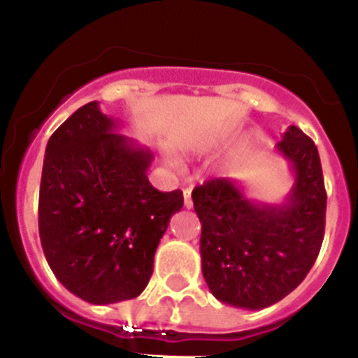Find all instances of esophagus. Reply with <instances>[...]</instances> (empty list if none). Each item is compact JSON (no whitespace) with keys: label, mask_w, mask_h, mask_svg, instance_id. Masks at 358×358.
<instances>
[{"label":"esophagus","mask_w":358,"mask_h":358,"mask_svg":"<svg viewBox=\"0 0 358 358\" xmlns=\"http://www.w3.org/2000/svg\"><path fill=\"white\" fill-rule=\"evenodd\" d=\"M183 204H185L187 209H190V208H192V206H194L192 197H190V190H189V189L183 190Z\"/></svg>","instance_id":"1"}]
</instances>
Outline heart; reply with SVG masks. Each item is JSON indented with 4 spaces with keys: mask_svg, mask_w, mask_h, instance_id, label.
Listing matches in <instances>:
<instances>
[{
    "mask_svg": "<svg viewBox=\"0 0 358 358\" xmlns=\"http://www.w3.org/2000/svg\"><path fill=\"white\" fill-rule=\"evenodd\" d=\"M211 143H202V145H185L183 147V154L185 156H192V154H196L197 149H204V147H209ZM171 166H176V162H171Z\"/></svg>",
    "mask_w": 358,
    "mask_h": 358,
    "instance_id": "heart-1",
    "label": "heart"
}]
</instances>
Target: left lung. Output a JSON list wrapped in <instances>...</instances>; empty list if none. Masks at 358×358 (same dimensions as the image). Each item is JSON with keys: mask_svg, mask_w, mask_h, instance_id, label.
I'll return each instance as SVG.
<instances>
[{"mask_svg": "<svg viewBox=\"0 0 358 358\" xmlns=\"http://www.w3.org/2000/svg\"><path fill=\"white\" fill-rule=\"evenodd\" d=\"M292 173L280 204L256 201L244 183L209 180L192 192L201 230L202 275L218 301L262 310L294 291L319 256L326 189L317 147L296 126L275 145Z\"/></svg>", "mask_w": 358, "mask_h": 358, "instance_id": "8db88e82", "label": "left lung"}]
</instances>
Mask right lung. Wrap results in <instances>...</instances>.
I'll list each match as a JSON object with an SVG mask.
<instances>
[{
  "instance_id": "add662e5",
  "label": "right lung",
  "mask_w": 358,
  "mask_h": 358,
  "mask_svg": "<svg viewBox=\"0 0 358 358\" xmlns=\"http://www.w3.org/2000/svg\"><path fill=\"white\" fill-rule=\"evenodd\" d=\"M121 126L99 102L86 103L50 136L43 161V252L60 284L93 305L145 289L159 243L183 206L180 190L150 185L154 154Z\"/></svg>"
}]
</instances>
